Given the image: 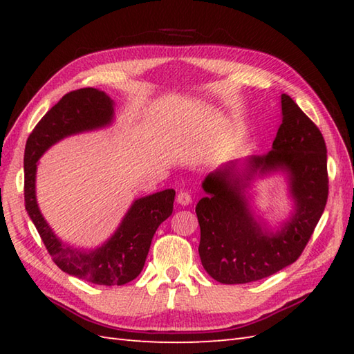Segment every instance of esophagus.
I'll list each match as a JSON object with an SVG mask.
<instances>
[{
	"label": "esophagus",
	"instance_id": "34e87169",
	"mask_svg": "<svg viewBox=\"0 0 354 354\" xmlns=\"http://www.w3.org/2000/svg\"><path fill=\"white\" fill-rule=\"evenodd\" d=\"M176 201H178V204H181V205H189V204H192V194L187 190H181L178 193Z\"/></svg>",
	"mask_w": 354,
	"mask_h": 354
}]
</instances>
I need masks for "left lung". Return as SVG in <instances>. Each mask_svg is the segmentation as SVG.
Instances as JSON below:
<instances>
[{
    "instance_id": "obj_1",
    "label": "left lung",
    "mask_w": 354,
    "mask_h": 354,
    "mask_svg": "<svg viewBox=\"0 0 354 354\" xmlns=\"http://www.w3.org/2000/svg\"><path fill=\"white\" fill-rule=\"evenodd\" d=\"M283 120L272 150L252 158L257 169L290 171L297 213L278 234L265 236L243 196L240 179L228 170L207 176V193L196 205L202 266L216 281L243 284L261 280L298 260L313 234L328 198L327 147L318 126L288 94L281 95Z\"/></svg>"
}]
</instances>
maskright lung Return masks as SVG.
<instances>
[{
	"label": "right lung",
	"instance_id": "1",
	"mask_svg": "<svg viewBox=\"0 0 354 354\" xmlns=\"http://www.w3.org/2000/svg\"><path fill=\"white\" fill-rule=\"evenodd\" d=\"M112 112V100L103 91L82 88L65 94L41 118L26 145L24 201L51 260L64 272L94 284L122 286L140 275L156 228L173 212L175 190L158 192L135 201L115 234L91 252L73 250L57 240L44 221L35 196L36 161L45 150L66 135L108 124Z\"/></svg>",
	"mask_w": 354,
	"mask_h": 354
}]
</instances>
